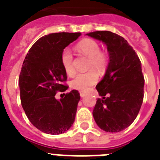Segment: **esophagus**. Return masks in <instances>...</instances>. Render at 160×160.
<instances>
[{"instance_id": "1", "label": "esophagus", "mask_w": 160, "mask_h": 160, "mask_svg": "<svg viewBox=\"0 0 160 160\" xmlns=\"http://www.w3.org/2000/svg\"><path fill=\"white\" fill-rule=\"evenodd\" d=\"M80 95L81 97H85V95H86V93L85 92H80Z\"/></svg>"}]
</instances>
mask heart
Returning <instances> with one entry per match:
<instances>
[{
  "label": "heart",
  "mask_w": 160,
  "mask_h": 160,
  "mask_svg": "<svg viewBox=\"0 0 160 160\" xmlns=\"http://www.w3.org/2000/svg\"><path fill=\"white\" fill-rule=\"evenodd\" d=\"M76 51L89 58L88 68L90 70L86 73L77 74L71 80L70 85L73 89L85 91L97 82L98 73L102 74L106 70L109 59L105 53L100 51V45L91 39H84L80 41L76 46ZM60 61L65 72L68 75H74L73 56L69 49L63 50L60 55Z\"/></svg>",
  "instance_id": "obj_1"
}]
</instances>
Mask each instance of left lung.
Returning <instances> with one entry per match:
<instances>
[{
  "label": "left lung",
  "instance_id": "left-lung-1",
  "mask_svg": "<svg viewBox=\"0 0 160 160\" xmlns=\"http://www.w3.org/2000/svg\"><path fill=\"white\" fill-rule=\"evenodd\" d=\"M106 45L109 61L96 85L102 99L93 110L95 123L106 132L124 130L136 119L144 100V78L139 56L128 41L111 31L86 34Z\"/></svg>",
  "mask_w": 160,
  "mask_h": 160
}]
</instances>
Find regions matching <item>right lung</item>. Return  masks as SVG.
Masks as SVG:
<instances>
[{"label":"right lung","instance_id":"1","mask_svg":"<svg viewBox=\"0 0 160 160\" xmlns=\"http://www.w3.org/2000/svg\"><path fill=\"white\" fill-rule=\"evenodd\" d=\"M80 35L60 32L42 36L31 46L22 65L19 77L21 105L31 124L46 134L65 133L75 122L80 93L73 90L60 100L55 94L67 90L62 85L67 75L60 61L61 52Z\"/></svg>","mask_w":160,"mask_h":160}]
</instances>
